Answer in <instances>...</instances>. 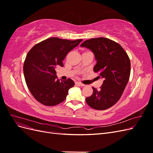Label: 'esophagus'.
Listing matches in <instances>:
<instances>
[{"label": "esophagus", "instance_id": "1", "mask_svg": "<svg viewBox=\"0 0 153 153\" xmlns=\"http://www.w3.org/2000/svg\"><path fill=\"white\" fill-rule=\"evenodd\" d=\"M76 84H77V85H80V86H82V87H83V86H84V85H85L84 84H82L81 82H76Z\"/></svg>", "mask_w": 153, "mask_h": 153}]
</instances>
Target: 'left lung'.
<instances>
[{
  "instance_id": "1",
  "label": "left lung",
  "mask_w": 153,
  "mask_h": 153,
  "mask_svg": "<svg viewBox=\"0 0 153 153\" xmlns=\"http://www.w3.org/2000/svg\"><path fill=\"white\" fill-rule=\"evenodd\" d=\"M91 50L96 64L94 72L103 79L100 90L93 89V94L86 98L91 108L103 110L116 103L121 98L130 75V60L121 45L105 38L85 41L80 45Z\"/></svg>"
}]
</instances>
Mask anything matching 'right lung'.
<instances>
[{
  "instance_id": "1",
  "label": "right lung",
  "mask_w": 153,
  "mask_h": 153,
  "mask_svg": "<svg viewBox=\"0 0 153 153\" xmlns=\"http://www.w3.org/2000/svg\"><path fill=\"white\" fill-rule=\"evenodd\" d=\"M82 41L51 38L36 45L27 53L24 64L25 80L32 96L41 104L57 105L66 98L75 82L70 78L57 79L55 69L63 67L68 53Z\"/></svg>"
}]
</instances>
